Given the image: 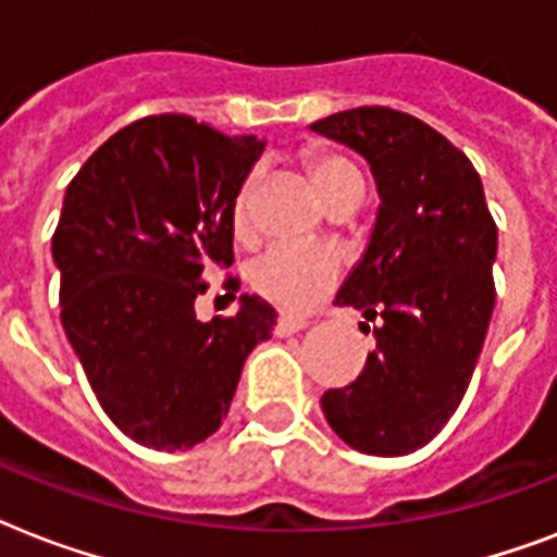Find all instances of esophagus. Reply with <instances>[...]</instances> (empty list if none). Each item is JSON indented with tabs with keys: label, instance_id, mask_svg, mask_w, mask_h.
I'll return each instance as SVG.
<instances>
[{
	"label": "esophagus",
	"instance_id": "esophagus-1",
	"mask_svg": "<svg viewBox=\"0 0 557 557\" xmlns=\"http://www.w3.org/2000/svg\"><path fill=\"white\" fill-rule=\"evenodd\" d=\"M309 326L306 318H297V314H280L277 318V335H292V332H300Z\"/></svg>",
	"mask_w": 557,
	"mask_h": 557
}]
</instances>
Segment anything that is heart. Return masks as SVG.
Returning a JSON list of instances; mask_svg holds the SVG:
<instances>
[{"label": "heart", "instance_id": "obj_1", "mask_svg": "<svg viewBox=\"0 0 557 557\" xmlns=\"http://www.w3.org/2000/svg\"><path fill=\"white\" fill-rule=\"evenodd\" d=\"M306 170L326 205L338 199L341 193L352 187H364V178L352 161L335 152L312 150L306 152ZM257 173L245 178L234 196V225L239 234L251 227V205ZM341 277V260L326 248H297V245H274L260 253L251 265V288L262 300L286 309V312H306L330 292Z\"/></svg>", "mask_w": 557, "mask_h": 557}]
</instances>
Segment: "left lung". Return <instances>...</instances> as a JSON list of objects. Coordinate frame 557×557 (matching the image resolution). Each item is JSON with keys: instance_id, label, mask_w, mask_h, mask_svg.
I'll use <instances>...</instances> for the list:
<instances>
[{"instance_id": "left-lung-1", "label": "left lung", "mask_w": 557, "mask_h": 557, "mask_svg": "<svg viewBox=\"0 0 557 557\" xmlns=\"http://www.w3.org/2000/svg\"><path fill=\"white\" fill-rule=\"evenodd\" d=\"M312 129L361 152L381 196L364 260L335 297L364 312L375 349L352 384L323 393V416L361 454L401 457L448 424L474 375L497 225L474 164L419 117L358 107Z\"/></svg>"}]
</instances>
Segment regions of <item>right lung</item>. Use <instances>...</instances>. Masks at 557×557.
<instances>
[{"instance_id": "right-lung-1", "label": "right lung", "mask_w": 557, "mask_h": 557, "mask_svg": "<svg viewBox=\"0 0 557 557\" xmlns=\"http://www.w3.org/2000/svg\"><path fill=\"white\" fill-rule=\"evenodd\" d=\"M265 150L190 115H150L100 144L65 190L51 253L60 321L100 407L144 448L187 450L227 416L245 358L277 314L243 297L196 321L234 262V196ZM234 300L239 277L225 274Z\"/></svg>"}]
</instances>
